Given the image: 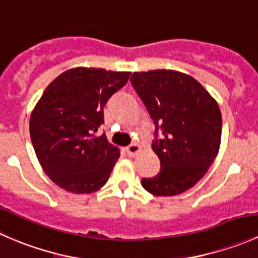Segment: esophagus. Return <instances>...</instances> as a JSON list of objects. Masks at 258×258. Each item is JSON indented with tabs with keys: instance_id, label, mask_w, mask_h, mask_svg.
<instances>
[{
	"instance_id": "esophagus-1",
	"label": "esophagus",
	"mask_w": 258,
	"mask_h": 258,
	"mask_svg": "<svg viewBox=\"0 0 258 258\" xmlns=\"http://www.w3.org/2000/svg\"><path fill=\"white\" fill-rule=\"evenodd\" d=\"M126 152H127V155H128V156H135L136 153L140 152V146L136 145V144H132V145L127 146Z\"/></svg>"
}]
</instances>
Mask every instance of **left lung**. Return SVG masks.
Here are the masks:
<instances>
[{"mask_svg":"<svg viewBox=\"0 0 258 258\" xmlns=\"http://www.w3.org/2000/svg\"><path fill=\"white\" fill-rule=\"evenodd\" d=\"M130 81L155 122L152 150L161 162L160 172L142 179V186L155 196L182 194L204 177L217 156L220 107L199 81L182 72H135Z\"/></svg>","mask_w":258,"mask_h":258,"instance_id":"obj_1","label":"left lung"}]
</instances>
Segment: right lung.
<instances>
[{
    "mask_svg": "<svg viewBox=\"0 0 258 258\" xmlns=\"http://www.w3.org/2000/svg\"><path fill=\"white\" fill-rule=\"evenodd\" d=\"M130 75L76 67L47 86L31 113L30 135L38 162L57 186L92 194L110 178L119 150L97 132L108 98Z\"/></svg>",
    "mask_w": 258,
    "mask_h": 258,
    "instance_id": "1",
    "label": "right lung"
}]
</instances>
